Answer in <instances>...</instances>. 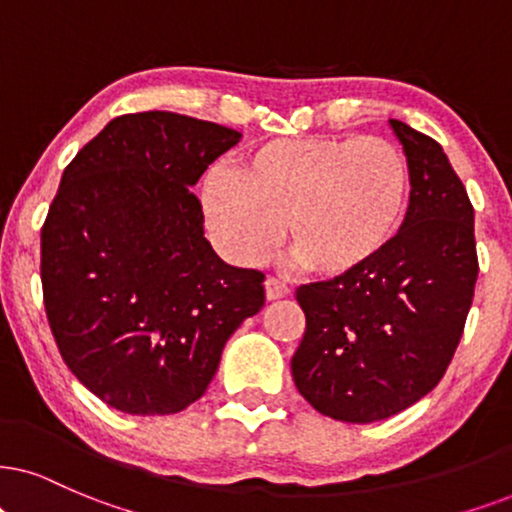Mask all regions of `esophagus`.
I'll use <instances>...</instances> for the list:
<instances>
[{
  "mask_svg": "<svg viewBox=\"0 0 512 512\" xmlns=\"http://www.w3.org/2000/svg\"><path fill=\"white\" fill-rule=\"evenodd\" d=\"M264 295H267V300H281V297L288 295V286L283 281H278V278L269 276L267 281H264Z\"/></svg>",
  "mask_w": 512,
  "mask_h": 512,
  "instance_id": "1",
  "label": "esophagus"
}]
</instances>
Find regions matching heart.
Segmentation results:
<instances>
[{"label":"heart","instance_id":"heart-1","mask_svg":"<svg viewBox=\"0 0 512 512\" xmlns=\"http://www.w3.org/2000/svg\"><path fill=\"white\" fill-rule=\"evenodd\" d=\"M413 193L404 151L383 137L274 139L200 186L205 226L224 257L255 264L276 248L323 278L352 276L404 229Z\"/></svg>","mask_w":512,"mask_h":512}]
</instances>
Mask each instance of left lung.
I'll use <instances>...</instances> for the list:
<instances>
[{
	"instance_id": "left-lung-1",
	"label": "left lung",
	"mask_w": 512,
	"mask_h": 512,
	"mask_svg": "<svg viewBox=\"0 0 512 512\" xmlns=\"http://www.w3.org/2000/svg\"><path fill=\"white\" fill-rule=\"evenodd\" d=\"M390 129L411 165L404 229L366 269L297 288L307 331L295 387L342 423H373L432 392L454 357L477 281L475 210L444 148L406 122Z\"/></svg>"
}]
</instances>
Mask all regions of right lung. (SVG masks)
I'll return each mask as SVG.
<instances>
[{
	"mask_svg": "<svg viewBox=\"0 0 512 512\" xmlns=\"http://www.w3.org/2000/svg\"><path fill=\"white\" fill-rule=\"evenodd\" d=\"M236 129L148 111L108 122L63 170L42 226L44 309L66 366L113 409L200 399L264 276L219 260L189 191Z\"/></svg>",
	"mask_w": 512,
	"mask_h": 512,
	"instance_id": "add662e5",
	"label": "right lung"
}]
</instances>
